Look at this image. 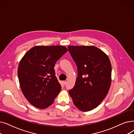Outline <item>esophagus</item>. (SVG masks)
<instances>
[{
  "label": "esophagus",
  "mask_w": 134,
  "mask_h": 134,
  "mask_svg": "<svg viewBox=\"0 0 134 134\" xmlns=\"http://www.w3.org/2000/svg\"><path fill=\"white\" fill-rule=\"evenodd\" d=\"M62 83L63 84V85H66V81H63Z\"/></svg>",
  "instance_id": "34e87169"
}]
</instances>
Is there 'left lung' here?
I'll use <instances>...</instances> for the list:
<instances>
[{"mask_svg":"<svg viewBox=\"0 0 134 134\" xmlns=\"http://www.w3.org/2000/svg\"><path fill=\"white\" fill-rule=\"evenodd\" d=\"M78 69L74 88L69 90L81 111L95 108L107 96L111 84L112 66L108 56L94 46H68Z\"/></svg>","mask_w":134,"mask_h":134,"instance_id":"8db88e82","label":"left lung"}]
</instances>
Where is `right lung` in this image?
Listing matches in <instances>:
<instances>
[{
  "mask_svg": "<svg viewBox=\"0 0 134 134\" xmlns=\"http://www.w3.org/2000/svg\"><path fill=\"white\" fill-rule=\"evenodd\" d=\"M67 51L64 46L38 45L29 50L21 59L17 71L20 88L33 106L48 107L60 92L61 86L54 67Z\"/></svg>",
  "mask_w": 134,
  "mask_h": 134,
  "instance_id": "right-lung-1",
  "label": "right lung"
}]
</instances>
